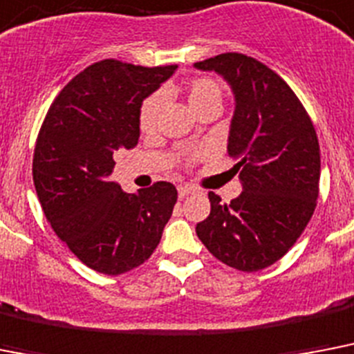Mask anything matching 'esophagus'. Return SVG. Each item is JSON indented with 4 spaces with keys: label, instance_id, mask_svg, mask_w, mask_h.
Masks as SVG:
<instances>
[{
    "label": "esophagus",
    "instance_id": "obj_1",
    "mask_svg": "<svg viewBox=\"0 0 354 354\" xmlns=\"http://www.w3.org/2000/svg\"><path fill=\"white\" fill-rule=\"evenodd\" d=\"M192 192H196V189H194L192 185H180V187H178V194H180V198L189 196V194H192Z\"/></svg>",
    "mask_w": 354,
    "mask_h": 354
}]
</instances>
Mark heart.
<instances>
[{"mask_svg":"<svg viewBox=\"0 0 354 354\" xmlns=\"http://www.w3.org/2000/svg\"><path fill=\"white\" fill-rule=\"evenodd\" d=\"M176 93L178 91L174 87H165L162 94H154L143 102L142 111H140V129L143 132H152L156 129L160 109H162V97H171ZM185 97L189 107L198 114L209 105H222V88L209 77H196L187 83Z\"/></svg>","mask_w":354,"mask_h":354,"instance_id":"b5f03b06","label":"heart"}]
</instances>
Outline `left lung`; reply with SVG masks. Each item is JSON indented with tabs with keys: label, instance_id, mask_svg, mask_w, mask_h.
Listing matches in <instances>:
<instances>
[{
	"label": "left lung",
	"instance_id": "1",
	"mask_svg": "<svg viewBox=\"0 0 354 354\" xmlns=\"http://www.w3.org/2000/svg\"><path fill=\"white\" fill-rule=\"evenodd\" d=\"M216 73L234 96L227 154L242 194L223 205L209 192L211 214L196 234L212 257L238 271H260L286 254L311 220L320 182V147L306 109L277 73L245 54L194 63Z\"/></svg>",
	"mask_w": 354,
	"mask_h": 354
}]
</instances>
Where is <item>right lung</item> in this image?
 Returning <instances> with one entry per match:
<instances>
[{
  "label": "right lung",
  "instance_id": "obj_1",
  "mask_svg": "<svg viewBox=\"0 0 354 354\" xmlns=\"http://www.w3.org/2000/svg\"><path fill=\"white\" fill-rule=\"evenodd\" d=\"M176 67L105 59L77 74L48 109L32 176L45 216L87 267L122 274L149 260L178 200L158 182L131 194L111 182L114 154L140 138V111Z\"/></svg>",
  "mask_w": 354,
  "mask_h": 354
}]
</instances>
